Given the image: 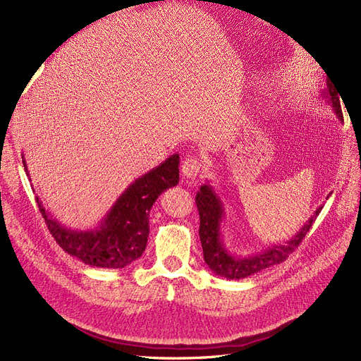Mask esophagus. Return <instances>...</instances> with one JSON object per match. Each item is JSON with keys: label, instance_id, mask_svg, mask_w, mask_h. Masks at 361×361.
I'll return each instance as SVG.
<instances>
[{"label": "esophagus", "instance_id": "obj_1", "mask_svg": "<svg viewBox=\"0 0 361 361\" xmlns=\"http://www.w3.org/2000/svg\"><path fill=\"white\" fill-rule=\"evenodd\" d=\"M201 168H202V164H201L200 159L188 157L181 164V172L186 175L188 178H195L201 172Z\"/></svg>", "mask_w": 361, "mask_h": 361}]
</instances>
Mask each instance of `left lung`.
I'll return each mask as SVG.
<instances>
[{"label":"left lung","mask_w":361,"mask_h":361,"mask_svg":"<svg viewBox=\"0 0 361 361\" xmlns=\"http://www.w3.org/2000/svg\"><path fill=\"white\" fill-rule=\"evenodd\" d=\"M338 95L341 94H338L337 89H334V86L326 81V87L324 89V92H321V97L322 99H325V104H328L336 113L338 121L343 122L341 107L342 97ZM195 202H197L200 212V239L202 245L204 260L216 275H221L226 278V280H242V278L254 275L266 269V267L284 262L289 257V254H292L293 250L298 248V245L301 243L308 230H310L316 216L322 210V205L317 207L316 212L312 214V218L284 245H274L260 252L250 255H234L225 248L221 231V225L225 219L224 204L209 181L200 188L197 197H195Z\"/></svg>","instance_id":"8db88e82"}]
</instances>
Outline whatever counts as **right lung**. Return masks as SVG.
<instances>
[{
    "label": "right lung",
    "mask_w": 361,
    "mask_h": 361,
    "mask_svg": "<svg viewBox=\"0 0 361 361\" xmlns=\"http://www.w3.org/2000/svg\"><path fill=\"white\" fill-rule=\"evenodd\" d=\"M23 163L30 177L27 161ZM180 156L172 154L159 166L136 178L113 202L104 218L90 228H71L60 224L36 197L39 210L61 250L85 264L121 269L143 254L149 235V210L160 195L180 181Z\"/></svg>",
    "instance_id": "right-lung-1"
}]
</instances>
